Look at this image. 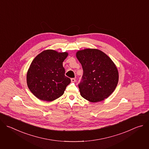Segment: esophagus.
<instances>
[{
  "instance_id": "esophagus-1",
  "label": "esophagus",
  "mask_w": 149,
  "mask_h": 149,
  "mask_svg": "<svg viewBox=\"0 0 149 149\" xmlns=\"http://www.w3.org/2000/svg\"><path fill=\"white\" fill-rule=\"evenodd\" d=\"M71 82H75L76 81V79H75L74 78H71Z\"/></svg>"
}]
</instances>
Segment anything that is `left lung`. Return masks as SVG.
I'll list each match as a JSON object with an SVG mask.
<instances>
[{
    "label": "left lung",
    "instance_id": "8db88e82",
    "mask_svg": "<svg viewBox=\"0 0 149 149\" xmlns=\"http://www.w3.org/2000/svg\"><path fill=\"white\" fill-rule=\"evenodd\" d=\"M83 70L78 87L81 96L97 102L109 97L116 89L118 72L113 61L96 49L79 51L76 54Z\"/></svg>",
    "mask_w": 149,
    "mask_h": 149
}]
</instances>
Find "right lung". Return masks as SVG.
Wrapping results in <instances>:
<instances>
[{
    "mask_svg": "<svg viewBox=\"0 0 149 149\" xmlns=\"http://www.w3.org/2000/svg\"><path fill=\"white\" fill-rule=\"evenodd\" d=\"M67 52L48 49L38 55L27 72V85L39 100L52 101L63 95L71 79L65 75L62 62Z\"/></svg>",
    "mask_w": 149,
    "mask_h": 149,
    "instance_id": "obj_1",
    "label": "right lung"
}]
</instances>
